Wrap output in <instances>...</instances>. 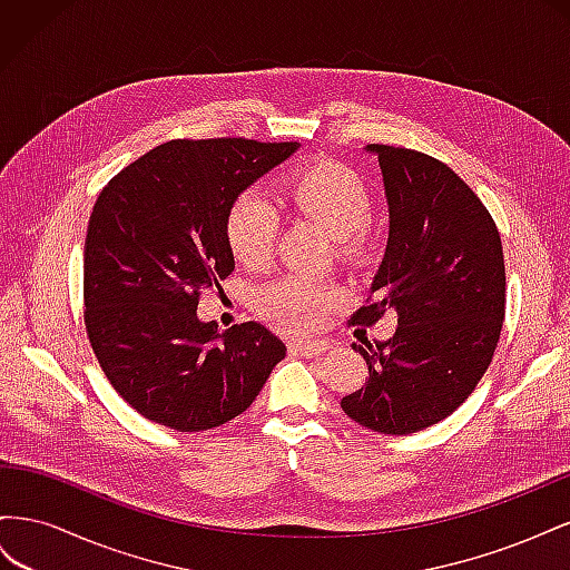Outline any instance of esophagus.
Returning <instances> with one entry per match:
<instances>
[{
    "instance_id": "1",
    "label": "esophagus",
    "mask_w": 570,
    "mask_h": 570,
    "mask_svg": "<svg viewBox=\"0 0 570 570\" xmlns=\"http://www.w3.org/2000/svg\"><path fill=\"white\" fill-rule=\"evenodd\" d=\"M331 347H333V344L327 342V340H323V337H306V340H292L289 342V352H295V354L306 356V358L321 356Z\"/></svg>"
}]
</instances>
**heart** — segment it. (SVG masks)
I'll return each mask as SVG.
<instances>
[{
    "label": "heart",
    "mask_w": 570,
    "mask_h": 570,
    "mask_svg": "<svg viewBox=\"0 0 570 570\" xmlns=\"http://www.w3.org/2000/svg\"><path fill=\"white\" fill-rule=\"evenodd\" d=\"M278 193L292 212L316 220L331 233L344 258H356L366 252V220L373 212V199L352 168L335 161L306 164L281 180ZM223 230L239 264L264 268L273 254L278 218L268 202L245 193L228 206ZM340 302L342 292L335 285L306 275H289L264 292L262 314L283 331L304 333L316 327Z\"/></svg>",
    "instance_id": "1"
}]
</instances>
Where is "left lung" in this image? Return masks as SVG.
Wrapping results in <instances>:
<instances>
[{
	"label": "left lung",
	"instance_id": "left-lung-1",
	"mask_svg": "<svg viewBox=\"0 0 570 570\" xmlns=\"http://www.w3.org/2000/svg\"><path fill=\"white\" fill-rule=\"evenodd\" d=\"M366 149L381 161L390 237L352 323L394 308L396 331L352 344L368 377L340 406L375 433L409 435L450 416L485 375L504 325V252L485 204L450 166L406 147Z\"/></svg>",
	"mask_w": 570,
	"mask_h": 570
}]
</instances>
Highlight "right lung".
<instances>
[{"mask_svg": "<svg viewBox=\"0 0 570 570\" xmlns=\"http://www.w3.org/2000/svg\"><path fill=\"white\" fill-rule=\"evenodd\" d=\"M297 145L170 140L99 193L85 237V327L109 383L145 419L178 433L228 423L285 356L262 323L220 333L197 304L235 268L228 206Z\"/></svg>", "mask_w": 570, "mask_h": 570, "instance_id": "add662e5", "label": "right lung"}]
</instances>
